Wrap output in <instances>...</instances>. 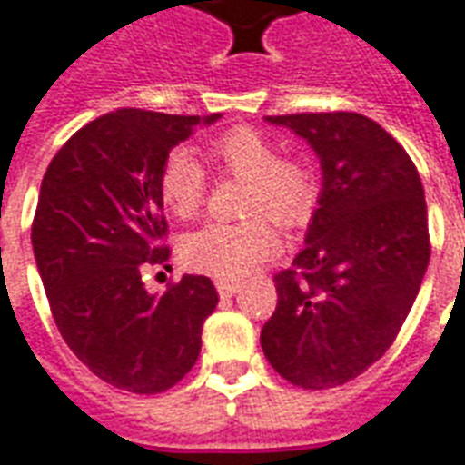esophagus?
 Segmentation results:
<instances>
[{
    "label": "esophagus",
    "mask_w": 465,
    "mask_h": 465,
    "mask_svg": "<svg viewBox=\"0 0 465 465\" xmlns=\"http://www.w3.org/2000/svg\"><path fill=\"white\" fill-rule=\"evenodd\" d=\"M237 290H240V282H235V280H218L220 297H232Z\"/></svg>",
    "instance_id": "obj_1"
}]
</instances>
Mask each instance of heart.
I'll return each mask as SVG.
<instances>
[{
  "instance_id": "b5f03b06",
  "label": "heart",
  "mask_w": 465,
  "mask_h": 465,
  "mask_svg": "<svg viewBox=\"0 0 465 465\" xmlns=\"http://www.w3.org/2000/svg\"><path fill=\"white\" fill-rule=\"evenodd\" d=\"M210 165L220 175L247 181L242 223H210L183 240L181 257L195 272L218 280H240L274 255L277 232L265 215L297 228L310 218L320 195V178L304 158H284L270 135L252 125H232L205 148ZM208 173L188 151H173L158 175L165 210L193 220L208 198Z\"/></svg>"
}]
</instances>
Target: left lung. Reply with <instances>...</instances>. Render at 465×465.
Returning <instances> with one entry per match:
<instances>
[{
    "instance_id": "obj_1",
    "label": "left lung",
    "mask_w": 465,
    "mask_h": 465,
    "mask_svg": "<svg viewBox=\"0 0 465 465\" xmlns=\"http://www.w3.org/2000/svg\"><path fill=\"white\" fill-rule=\"evenodd\" d=\"M267 121L317 151L324 185L307 245L274 274L260 344L290 384L331 389L384 357L409 317L431 257L423 185L401 143L361 114Z\"/></svg>"
}]
</instances>
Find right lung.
<instances>
[{
    "label": "right lung",
    "instance_id": "right-lung-1",
    "mask_svg": "<svg viewBox=\"0 0 465 465\" xmlns=\"http://www.w3.org/2000/svg\"><path fill=\"white\" fill-rule=\"evenodd\" d=\"M208 116L118 108L61 145L44 173L32 245L61 337L106 384L161 394L188 374L218 292L185 274L155 297L143 274L168 267L158 175Z\"/></svg>",
    "mask_w": 465,
    "mask_h": 465
}]
</instances>
